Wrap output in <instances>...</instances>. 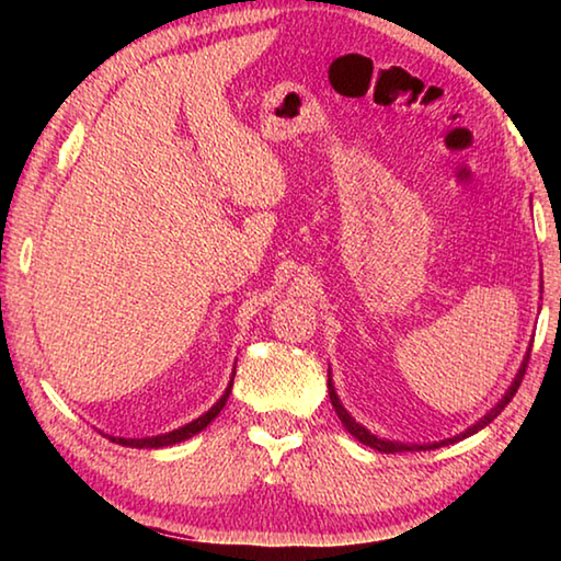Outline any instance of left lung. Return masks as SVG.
I'll use <instances>...</instances> for the list:
<instances>
[{
    "label": "left lung",
    "instance_id": "8db88e82",
    "mask_svg": "<svg viewBox=\"0 0 561 561\" xmlns=\"http://www.w3.org/2000/svg\"><path fill=\"white\" fill-rule=\"evenodd\" d=\"M527 360H529V356L525 358V364H522V368H519V374H517V378H515V383L510 386V391L505 393V398H502V401L492 408V411L485 415V417H480L478 423L472 425V428H468L465 433H460L458 438H450V440H443V443H433V445H403V443H391V440H381V438H376L374 433H368L364 425H358L354 417H351L346 411H344V405L339 403V398H336V391H334V386H331V378H329V398H331V405H334V411H336V415L341 417V423L346 425V431L354 435V438L358 440V443H364V445H368V448H374V450H378V453H405V450H435V448H440V445H448V443H455V440H462V438H468V435H472V433H478L480 428H485L488 423H492L495 421V417L505 411V405L512 401V398H515V393H517V388H519V383H522V378H525V368H527Z\"/></svg>",
    "mask_w": 561,
    "mask_h": 561
}]
</instances>
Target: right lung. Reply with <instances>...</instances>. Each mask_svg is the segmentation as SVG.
I'll list each match as a JSON object with an SVG mask.
<instances>
[{"mask_svg":"<svg viewBox=\"0 0 561 561\" xmlns=\"http://www.w3.org/2000/svg\"><path fill=\"white\" fill-rule=\"evenodd\" d=\"M230 391H232V383L227 386V391L222 393L220 401H217V403L210 408V411L197 417V421L183 425V428L173 431V433L156 435V438H111V440H116V443H121V445H128V448H168V445H175V443H180V440L193 438L195 433H201L203 428H207V425H210V423L215 421L217 413H220L222 408H225L227 398H230Z\"/></svg>","mask_w":561,"mask_h":561,"instance_id":"obj_1","label":"right lung"}]
</instances>
